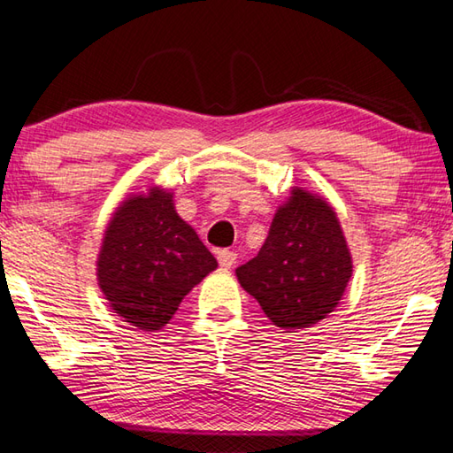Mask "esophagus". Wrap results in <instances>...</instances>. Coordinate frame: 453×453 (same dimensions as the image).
I'll return each mask as SVG.
<instances>
[{"label":"esophagus","instance_id":"obj_1","mask_svg":"<svg viewBox=\"0 0 453 453\" xmlns=\"http://www.w3.org/2000/svg\"><path fill=\"white\" fill-rule=\"evenodd\" d=\"M235 259H237V253H235V251L224 250V251L218 253V263H219L221 269H232Z\"/></svg>","mask_w":453,"mask_h":453}]
</instances>
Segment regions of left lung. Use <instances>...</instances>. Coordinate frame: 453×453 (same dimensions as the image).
Returning <instances> with one entry per match:
<instances>
[{
    "label": "left lung",
    "mask_w": 453,
    "mask_h": 453,
    "mask_svg": "<svg viewBox=\"0 0 453 453\" xmlns=\"http://www.w3.org/2000/svg\"><path fill=\"white\" fill-rule=\"evenodd\" d=\"M351 273V251L332 203L300 186H292L274 211L261 251L235 269L239 285L285 332L312 327L330 316Z\"/></svg>",
    "instance_id": "8db88e82"
}]
</instances>
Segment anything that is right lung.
<instances>
[{
  "mask_svg": "<svg viewBox=\"0 0 453 453\" xmlns=\"http://www.w3.org/2000/svg\"><path fill=\"white\" fill-rule=\"evenodd\" d=\"M218 261L163 186L131 192L111 214L96 261L104 298L123 322L158 332Z\"/></svg>",
  "mask_w": 453,
  "mask_h": 453,
  "instance_id": "add662e5",
  "label": "right lung"
}]
</instances>
